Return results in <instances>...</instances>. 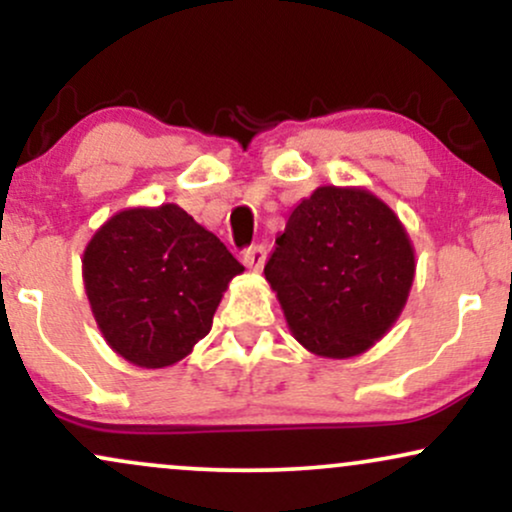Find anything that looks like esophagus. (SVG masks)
<instances>
[{"label": "esophagus", "instance_id": "obj_1", "mask_svg": "<svg viewBox=\"0 0 512 512\" xmlns=\"http://www.w3.org/2000/svg\"><path fill=\"white\" fill-rule=\"evenodd\" d=\"M264 260H267V250H264V245H252L243 252V262L248 269H255V272H260L264 267Z\"/></svg>", "mask_w": 512, "mask_h": 512}]
</instances>
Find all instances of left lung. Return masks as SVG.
<instances>
[{
    "mask_svg": "<svg viewBox=\"0 0 512 512\" xmlns=\"http://www.w3.org/2000/svg\"><path fill=\"white\" fill-rule=\"evenodd\" d=\"M416 257L407 228L363 187L325 185L291 211L264 276L298 344L351 358L383 339L407 305Z\"/></svg>",
    "mask_w": 512,
    "mask_h": 512,
    "instance_id": "8db88e82",
    "label": "left lung"
}]
</instances>
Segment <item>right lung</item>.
<instances>
[{"label": "right lung", "mask_w": 512, "mask_h": 512, "mask_svg": "<svg viewBox=\"0 0 512 512\" xmlns=\"http://www.w3.org/2000/svg\"><path fill=\"white\" fill-rule=\"evenodd\" d=\"M243 269L178 204L117 211L93 233L81 260L98 330L139 368H166L190 354Z\"/></svg>", "instance_id": "add662e5"}]
</instances>
